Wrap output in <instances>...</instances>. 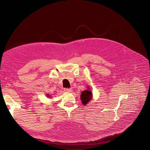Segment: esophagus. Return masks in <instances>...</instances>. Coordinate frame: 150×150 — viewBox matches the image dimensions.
<instances>
[{"instance_id":"obj_1","label":"esophagus","mask_w":150,"mask_h":150,"mask_svg":"<svg viewBox=\"0 0 150 150\" xmlns=\"http://www.w3.org/2000/svg\"><path fill=\"white\" fill-rule=\"evenodd\" d=\"M64 91L67 92H72V88H65Z\"/></svg>"}]
</instances>
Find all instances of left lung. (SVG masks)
<instances>
[{
  "label": "left lung",
  "mask_w": 150,
  "mask_h": 150,
  "mask_svg": "<svg viewBox=\"0 0 150 150\" xmlns=\"http://www.w3.org/2000/svg\"><path fill=\"white\" fill-rule=\"evenodd\" d=\"M92 92L90 91L89 87H88V89L86 90V91H83L81 93V102L83 105H86L90 100L92 99Z\"/></svg>",
  "instance_id": "1"
}]
</instances>
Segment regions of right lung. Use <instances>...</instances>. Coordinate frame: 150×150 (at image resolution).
Listing matches in <instances>:
<instances>
[{"instance_id": "1", "label": "right lung", "mask_w": 150, "mask_h": 150, "mask_svg": "<svg viewBox=\"0 0 150 150\" xmlns=\"http://www.w3.org/2000/svg\"><path fill=\"white\" fill-rule=\"evenodd\" d=\"M47 96H48V97H49V95H47Z\"/></svg>"}]
</instances>
